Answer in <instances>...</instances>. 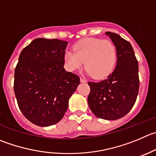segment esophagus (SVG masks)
Listing matches in <instances>:
<instances>
[{"instance_id":"obj_1","label":"esophagus","mask_w":156,"mask_h":156,"mask_svg":"<svg viewBox=\"0 0 156 156\" xmlns=\"http://www.w3.org/2000/svg\"><path fill=\"white\" fill-rule=\"evenodd\" d=\"M80 82L81 83H86V82H87V80H86L85 79H83V78H80Z\"/></svg>"}]
</instances>
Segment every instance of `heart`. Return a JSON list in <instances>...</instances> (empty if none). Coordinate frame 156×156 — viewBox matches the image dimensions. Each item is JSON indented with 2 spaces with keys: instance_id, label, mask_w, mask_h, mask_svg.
<instances>
[{
  "instance_id": "1",
  "label": "heart",
  "mask_w": 156,
  "mask_h": 156,
  "mask_svg": "<svg viewBox=\"0 0 156 156\" xmlns=\"http://www.w3.org/2000/svg\"><path fill=\"white\" fill-rule=\"evenodd\" d=\"M73 51L66 50L64 62L69 70L75 71L84 66L87 73L100 80L112 73L117 60L116 47L107 40L86 38L73 46Z\"/></svg>"
}]
</instances>
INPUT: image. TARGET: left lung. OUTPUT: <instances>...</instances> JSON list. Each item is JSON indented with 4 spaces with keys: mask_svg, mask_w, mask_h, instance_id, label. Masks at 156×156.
I'll return each instance as SVG.
<instances>
[{
    "mask_svg": "<svg viewBox=\"0 0 156 156\" xmlns=\"http://www.w3.org/2000/svg\"><path fill=\"white\" fill-rule=\"evenodd\" d=\"M116 47L117 61L113 72L104 80L89 82L90 109L98 118L115 120L126 115L139 93V65L129 42L117 34L106 32Z\"/></svg>",
    "mask_w": 156,
    "mask_h": 156,
    "instance_id": "left-lung-1",
    "label": "left lung"
}]
</instances>
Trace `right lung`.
<instances>
[{
	"label": "right lung",
	"mask_w": 156,
	"mask_h": 156,
	"mask_svg": "<svg viewBox=\"0 0 156 156\" xmlns=\"http://www.w3.org/2000/svg\"><path fill=\"white\" fill-rule=\"evenodd\" d=\"M67 44L58 39L37 38L19 57L14 83L17 104L23 115L39 126L62 119L80 84V77L63 68Z\"/></svg>",
	"instance_id": "obj_1"
}]
</instances>
